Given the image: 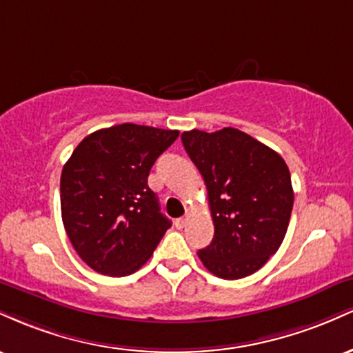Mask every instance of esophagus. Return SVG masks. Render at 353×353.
I'll list each match as a JSON object with an SVG mask.
<instances>
[{
	"label": "esophagus",
	"instance_id": "1",
	"mask_svg": "<svg viewBox=\"0 0 353 353\" xmlns=\"http://www.w3.org/2000/svg\"><path fill=\"white\" fill-rule=\"evenodd\" d=\"M188 221H189L188 216L179 217V219H177V221H176V228H177V229H184L185 225H188Z\"/></svg>",
	"mask_w": 353,
	"mask_h": 353
}]
</instances>
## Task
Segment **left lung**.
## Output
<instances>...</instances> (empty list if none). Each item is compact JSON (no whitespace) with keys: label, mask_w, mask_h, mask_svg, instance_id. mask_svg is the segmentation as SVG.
Wrapping results in <instances>:
<instances>
[{"label":"left lung","mask_w":353,"mask_h":353,"mask_svg":"<svg viewBox=\"0 0 353 353\" xmlns=\"http://www.w3.org/2000/svg\"><path fill=\"white\" fill-rule=\"evenodd\" d=\"M208 188L214 239L199 259L221 279L257 272L281 247L294 190L285 161L274 149L234 128L181 134Z\"/></svg>","instance_id":"obj_1"}]
</instances>
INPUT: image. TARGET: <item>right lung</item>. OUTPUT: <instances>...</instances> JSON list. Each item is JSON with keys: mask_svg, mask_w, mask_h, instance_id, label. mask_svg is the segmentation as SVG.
<instances>
[{"mask_svg": "<svg viewBox=\"0 0 353 353\" xmlns=\"http://www.w3.org/2000/svg\"><path fill=\"white\" fill-rule=\"evenodd\" d=\"M179 131L131 123L84 137L61 172V216L72 247L96 272L124 277L149 261L171 221L148 176Z\"/></svg>", "mask_w": 353, "mask_h": 353, "instance_id": "right-lung-1", "label": "right lung"}]
</instances>
